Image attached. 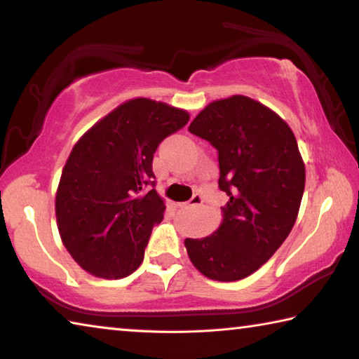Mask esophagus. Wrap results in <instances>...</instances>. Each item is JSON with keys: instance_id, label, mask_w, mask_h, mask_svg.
<instances>
[{"instance_id": "34e87169", "label": "esophagus", "mask_w": 359, "mask_h": 359, "mask_svg": "<svg viewBox=\"0 0 359 359\" xmlns=\"http://www.w3.org/2000/svg\"><path fill=\"white\" fill-rule=\"evenodd\" d=\"M203 203H204V198H203L199 193H196V194H193V198L190 199V201H188V203H182V204H179V205H180V208L188 209V208H199V205H201Z\"/></svg>"}]
</instances>
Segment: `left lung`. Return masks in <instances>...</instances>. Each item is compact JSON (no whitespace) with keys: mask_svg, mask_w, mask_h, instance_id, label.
I'll list each match as a JSON object with an SVG mask.
<instances>
[{"mask_svg":"<svg viewBox=\"0 0 359 359\" xmlns=\"http://www.w3.org/2000/svg\"><path fill=\"white\" fill-rule=\"evenodd\" d=\"M188 131L218 151V187L228 194L214 234L185 239L203 276L234 282L258 271L288 238L299 212L306 166L287 121L248 96L205 106Z\"/></svg>","mask_w":359,"mask_h":359,"instance_id":"left-lung-1","label":"left lung"}]
</instances>
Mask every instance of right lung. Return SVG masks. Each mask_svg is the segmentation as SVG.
I'll list each match as a JSON object with an SVG mask.
<instances>
[{"label": "right lung", "mask_w": 359, "mask_h": 359, "mask_svg": "<svg viewBox=\"0 0 359 359\" xmlns=\"http://www.w3.org/2000/svg\"><path fill=\"white\" fill-rule=\"evenodd\" d=\"M190 115L166 102L130 100L72 147L60 177L55 215L66 250L95 277L121 278L144 259L165 201L155 190L154 154Z\"/></svg>", "instance_id": "obj_1"}]
</instances>
